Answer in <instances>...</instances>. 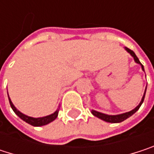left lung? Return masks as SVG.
Listing matches in <instances>:
<instances>
[{
	"mask_svg": "<svg viewBox=\"0 0 154 154\" xmlns=\"http://www.w3.org/2000/svg\"><path fill=\"white\" fill-rule=\"evenodd\" d=\"M126 50L134 57L135 61H136L137 63L141 64L142 69L144 71L143 66L142 63L139 61L138 58L137 57V55L135 54V52H134L132 50H130V49H128V48H127V47H126ZM145 92H146V88H145V91H144V94H143V98H142L141 103H139V105L137 107L135 108V109H134L133 110H131V111H128V112H126V113H123V114H119V115H113V116H112V115H106V114H103V113H101V112H98V111H95V110H92V113H93V115H94L95 117H97V118H99V119H103V120H104V121H106V122H110V123H119V122H122V121H124L125 119H127L128 118H129L130 116H132L134 113H136V112L138 110L139 108L142 105V103H143V100H144Z\"/></svg>",
	"mask_w": 154,
	"mask_h": 154,
	"instance_id": "8db88e82",
	"label": "left lung"
}]
</instances>
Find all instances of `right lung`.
<instances>
[{
	"label": "right lung",
	"mask_w": 154,
	"mask_h": 154,
	"mask_svg": "<svg viewBox=\"0 0 154 154\" xmlns=\"http://www.w3.org/2000/svg\"><path fill=\"white\" fill-rule=\"evenodd\" d=\"M9 101H10V104H11V106L12 109H13V111L15 112L16 114H17V115L21 119H23L24 121H26V123H28V124H30V125H32V126H34V127L45 126V125H46V124H48V123H50V122L53 121V120L58 117L59 110H56L53 114H51V115H49V116L43 117V118H37V119H35V118L28 117V116L24 115L23 113H21L19 110H17V109H16L15 106L13 105V103H11V101L10 97H9Z\"/></svg>",
	"instance_id": "add662e5"
}]
</instances>
